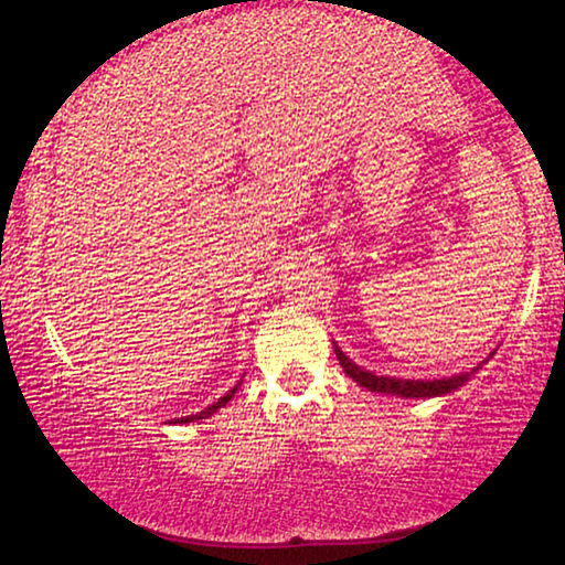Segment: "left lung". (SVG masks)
<instances>
[{"instance_id":"8db88e82","label":"left lung","mask_w":565,"mask_h":565,"mask_svg":"<svg viewBox=\"0 0 565 565\" xmlns=\"http://www.w3.org/2000/svg\"><path fill=\"white\" fill-rule=\"evenodd\" d=\"M333 351H337V359L341 363V369L347 371V374L353 381H356L359 386L369 388V391H376V394H391V396H401V398H431V396L451 394V391L461 388L466 381L471 379L478 369H481V363H478L476 369L466 371V374H458V376L434 379V381H411V379H394V376H376V374H371V371L356 366V363H353L347 356V353H343L337 347V343H333Z\"/></svg>"}]
</instances>
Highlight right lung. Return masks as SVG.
<instances>
[{"mask_svg":"<svg viewBox=\"0 0 565 565\" xmlns=\"http://www.w3.org/2000/svg\"><path fill=\"white\" fill-rule=\"evenodd\" d=\"M238 386H242V384H236L232 391H228V394L226 396H222V398H218L216 401V404H212V406H209V408H204V411H199V414H194V416H184V418H177L174 420V424H191V420H199V418H209V416H212V414H216V411L218 408H222V406H226L228 404V401H232V396L236 394V388Z\"/></svg>","mask_w":565,"mask_h":565,"instance_id":"right-lung-1","label":"right lung"}]
</instances>
